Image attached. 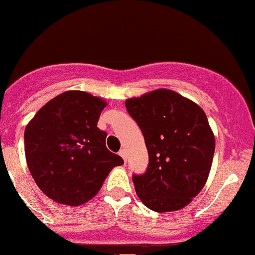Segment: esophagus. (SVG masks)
<instances>
[{"instance_id":"obj_1","label":"esophagus","mask_w":255,"mask_h":255,"mask_svg":"<svg viewBox=\"0 0 255 255\" xmlns=\"http://www.w3.org/2000/svg\"><path fill=\"white\" fill-rule=\"evenodd\" d=\"M119 154H120V156H121L122 158H124L125 162H126V160H127V152H126L125 148H122V150H120Z\"/></svg>"}]
</instances>
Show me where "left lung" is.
Listing matches in <instances>:
<instances>
[{
    "instance_id": "left-lung-1",
    "label": "left lung",
    "mask_w": 255,
    "mask_h": 255,
    "mask_svg": "<svg viewBox=\"0 0 255 255\" xmlns=\"http://www.w3.org/2000/svg\"><path fill=\"white\" fill-rule=\"evenodd\" d=\"M126 108L148 151L145 174L133 175L137 197L152 211L183 209L204 188L211 170L215 135L204 110L168 89L127 99Z\"/></svg>"
}]
</instances>
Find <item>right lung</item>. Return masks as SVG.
Segmentation results:
<instances>
[{
    "label": "right lung",
    "mask_w": 255,
    "mask_h": 255,
    "mask_svg": "<svg viewBox=\"0 0 255 255\" xmlns=\"http://www.w3.org/2000/svg\"><path fill=\"white\" fill-rule=\"evenodd\" d=\"M103 99L67 91L40 108L25 129V156L34 182L46 197L71 206L97 194L111 169L124 164L105 146L97 127Z\"/></svg>",
    "instance_id": "right-lung-1"
}]
</instances>
